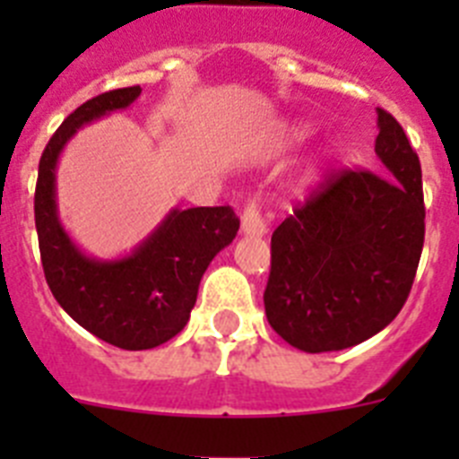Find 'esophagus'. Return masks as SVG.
Here are the masks:
<instances>
[{
	"label": "esophagus",
	"mask_w": 459,
	"mask_h": 459,
	"mask_svg": "<svg viewBox=\"0 0 459 459\" xmlns=\"http://www.w3.org/2000/svg\"><path fill=\"white\" fill-rule=\"evenodd\" d=\"M269 232L264 218L259 213V206L255 202H250L246 209H243L241 216V234L243 237H264Z\"/></svg>",
	"instance_id": "esophagus-1"
}]
</instances>
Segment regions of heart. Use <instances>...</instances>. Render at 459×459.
Returning <instances> with one entry per match:
<instances>
[{
    "mask_svg": "<svg viewBox=\"0 0 459 459\" xmlns=\"http://www.w3.org/2000/svg\"><path fill=\"white\" fill-rule=\"evenodd\" d=\"M307 133H310V128H307L306 124L290 126V128L285 131V144H296V142H301ZM319 165H322V160H319V158H312L310 163L306 165V169H303V174H306V177H315V174L319 172Z\"/></svg>",
    "mask_w": 459,
    "mask_h": 459,
    "instance_id": "1",
    "label": "heart"
}]
</instances>
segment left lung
I'll use <instances>...</instances> for the list:
<instances>
[{
  "instance_id": "1",
  "label": "left lung",
  "mask_w": 459,
  "mask_h": 459,
  "mask_svg": "<svg viewBox=\"0 0 459 459\" xmlns=\"http://www.w3.org/2000/svg\"><path fill=\"white\" fill-rule=\"evenodd\" d=\"M381 174L342 172L271 237L266 319L307 354L366 342L403 310L425 238L420 163L377 108Z\"/></svg>"
}]
</instances>
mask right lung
Here are the masks:
<instances>
[{
  "mask_svg": "<svg viewBox=\"0 0 459 459\" xmlns=\"http://www.w3.org/2000/svg\"><path fill=\"white\" fill-rule=\"evenodd\" d=\"M140 87L115 89L80 105L48 142L39 163L34 213L40 259L56 303L82 328L119 350H153L190 319L211 259L234 241L230 206L169 209L128 255L91 257L66 232L56 206V163L80 128L128 109Z\"/></svg>",
  "mask_w": 459,
  "mask_h": 459,
  "instance_id": "obj_1",
  "label": "right lung"
}]
</instances>
